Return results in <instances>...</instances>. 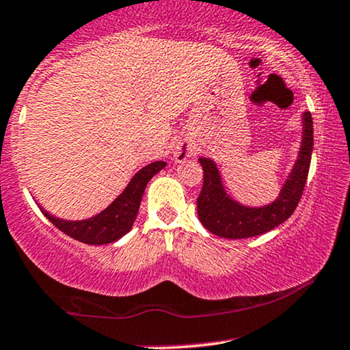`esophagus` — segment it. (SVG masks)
Listing matches in <instances>:
<instances>
[{"label":"esophagus","mask_w":350,"mask_h":350,"mask_svg":"<svg viewBox=\"0 0 350 350\" xmlns=\"http://www.w3.org/2000/svg\"><path fill=\"white\" fill-rule=\"evenodd\" d=\"M192 153H193V146L192 143L187 140L176 142V145L172 146V154H174L176 161H184V159L191 157Z\"/></svg>","instance_id":"obj_1"}]
</instances>
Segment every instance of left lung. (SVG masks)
I'll return each mask as SVG.
<instances>
[{
	"instance_id": "1",
	"label": "left lung",
	"mask_w": 350,
	"mask_h": 350,
	"mask_svg": "<svg viewBox=\"0 0 350 350\" xmlns=\"http://www.w3.org/2000/svg\"><path fill=\"white\" fill-rule=\"evenodd\" d=\"M311 151H313V119L311 113H303V140L298 159L282 187L279 199L267 207L251 208L239 205L223 191L220 172L212 159L200 158L204 170V184L197 197V213L202 225L210 233L228 239L258 237L279 226L295 212L308 178Z\"/></svg>"
}]
</instances>
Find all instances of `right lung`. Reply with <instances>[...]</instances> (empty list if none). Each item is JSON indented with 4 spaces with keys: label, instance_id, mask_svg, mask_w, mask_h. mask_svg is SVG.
Here are the masks:
<instances>
[{
    "label": "right lung",
    "instance_id": "right-lung-1",
    "mask_svg": "<svg viewBox=\"0 0 350 350\" xmlns=\"http://www.w3.org/2000/svg\"><path fill=\"white\" fill-rule=\"evenodd\" d=\"M164 166H166L164 161H154L143 167L133 176L129 186L125 187V191L104 212L92 218H88V220L66 221L50 215L44 208L40 210L58 230L77 239V241H81L84 244L113 243L132 230L146 184Z\"/></svg>",
    "mask_w": 350,
    "mask_h": 350
}]
</instances>
